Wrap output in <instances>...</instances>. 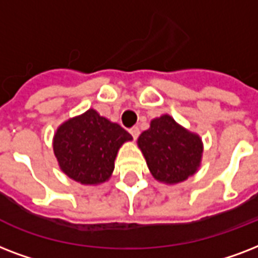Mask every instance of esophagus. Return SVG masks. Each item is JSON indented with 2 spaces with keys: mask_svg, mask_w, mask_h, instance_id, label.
I'll return each mask as SVG.
<instances>
[{
  "mask_svg": "<svg viewBox=\"0 0 258 258\" xmlns=\"http://www.w3.org/2000/svg\"><path fill=\"white\" fill-rule=\"evenodd\" d=\"M129 132H131V135L133 136V139H135V140L137 139V137H139V135H140V129H139V127H137V126H133Z\"/></svg>",
  "mask_w": 258,
  "mask_h": 258,
  "instance_id": "obj_1",
  "label": "esophagus"
}]
</instances>
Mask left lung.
Segmentation results:
<instances>
[{
  "mask_svg": "<svg viewBox=\"0 0 258 258\" xmlns=\"http://www.w3.org/2000/svg\"><path fill=\"white\" fill-rule=\"evenodd\" d=\"M152 176L164 184H177L198 172L202 164L201 136L185 129L169 114L151 121L137 140Z\"/></svg>",
  "mask_w": 258,
  "mask_h": 258,
  "instance_id": "obj_1",
  "label": "left lung"
}]
</instances>
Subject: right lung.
Instances as JSON below:
<instances>
[{
  "mask_svg": "<svg viewBox=\"0 0 258 258\" xmlns=\"http://www.w3.org/2000/svg\"><path fill=\"white\" fill-rule=\"evenodd\" d=\"M132 140L118 123L89 109L57 126L52 139L53 155L70 179L98 185L110 179L119 148Z\"/></svg>",
  "mask_w": 258,
  "mask_h": 258,
  "instance_id": "add662e5",
  "label": "right lung"
}]
</instances>
